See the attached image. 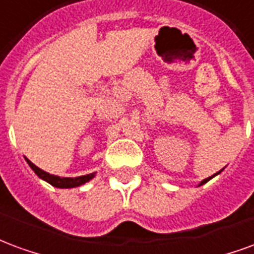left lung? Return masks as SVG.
Instances as JSON below:
<instances>
[{
	"instance_id": "8db88e82",
	"label": "left lung",
	"mask_w": 254,
	"mask_h": 254,
	"mask_svg": "<svg viewBox=\"0 0 254 254\" xmlns=\"http://www.w3.org/2000/svg\"><path fill=\"white\" fill-rule=\"evenodd\" d=\"M219 173H221V170H219V172H218V173H215V175L214 176H216V175H219ZM214 176H211V177H208V179H205V180H203L200 183V186H203V184H205V183H207V181L208 180H211V179H212V177H214Z\"/></svg>"
}]
</instances>
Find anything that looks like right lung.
Listing matches in <instances>:
<instances>
[{"label": "right lung", "mask_w": 254, "mask_h": 254, "mask_svg": "<svg viewBox=\"0 0 254 254\" xmlns=\"http://www.w3.org/2000/svg\"><path fill=\"white\" fill-rule=\"evenodd\" d=\"M25 160H27V158H25ZM27 162H28V165L32 168L33 172H35L40 179H43L44 181H47L51 186L57 187V188H74V187L82 186L86 181H89L90 179H93L94 176V173H92V175L79 176V177H74V179H70V177H59V176L50 175L47 172H44V170L38 168L35 164H32L29 160H27Z\"/></svg>", "instance_id": "1"}]
</instances>
